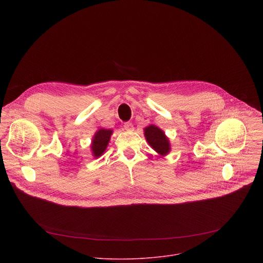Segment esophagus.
Returning a JSON list of instances; mask_svg holds the SVG:
<instances>
[{
  "instance_id": "esophagus-1",
  "label": "esophagus",
  "mask_w": 263,
  "mask_h": 263,
  "mask_svg": "<svg viewBox=\"0 0 263 263\" xmlns=\"http://www.w3.org/2000/svg\"><path fill=\"white\" fill-rule=\"evenodd\" d=\"M124 129L126 130V131H133V125L131 124V123H126L125 125H124Z\"/></svg>"
}]
</instances>
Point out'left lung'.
Masks as SVG:
<instances>
[{
  "mask_svg": "<svg viewBox=\"0 0 263 263\" xmlns=\"http://www.w3.org/2000/svg\"><path fill=\"white\" fill-rule=\"evenodd\" d=\"M143 134L149 146L160 156H166L171 152L170 139L159 127L148 125L143 129Z\"/></svg>",
  "mask_w": 263,
  "mask_h": 263,
  "instance_id": "8db88e82",
  "label": "left lung"
}]
</instances>
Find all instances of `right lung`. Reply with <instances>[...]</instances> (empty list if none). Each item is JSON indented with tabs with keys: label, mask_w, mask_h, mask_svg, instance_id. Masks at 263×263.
I'll use <instances>...</instances> for the list:
<instances>
[{
	"label": "right lung",
	"mask_w": 263,
	"mask_h": 263,
	"mask_svg": "<svg viewBox=\"0 0 263 263\" xmlns=\"http://www.w3.org/2000/svg\"><path fill=\"white\" fill-rule=\"evenodd\" d=\"M112 133H114V131L111 129H104V128H100L95 133L90 143V151L95 158H98L105 153Z\"/></svg>",
	"instance_id": "obj_1"
}]
</instances>
